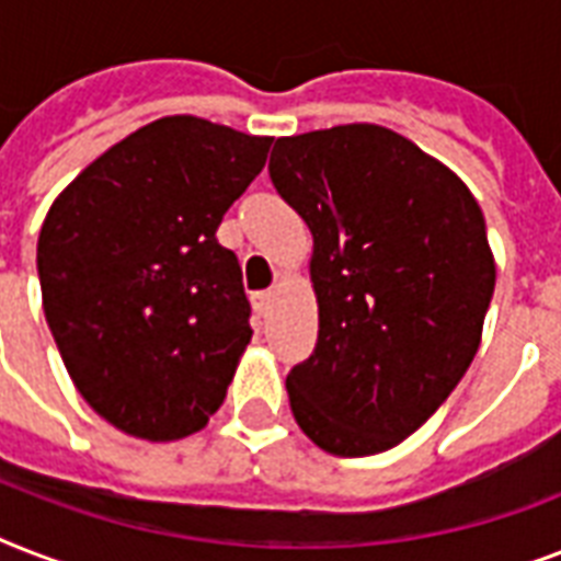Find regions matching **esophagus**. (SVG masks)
<instances>
[{"mask_svg": "<svg viewBox=\"0 0 561 561\" xmlns=\"http://www.w3.org/2000/svg\"><path fill=\"white\" fill-rule=\"evenodd\" d=\"M273 306V290H259V294H253V308L259 311V314H267Z\"/></svg>", "mask_w": 561, "mask_h": 561, "instance_id": "34e87169", "label": "esophagus"}]
</instances>
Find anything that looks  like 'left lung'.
I'll return each instance as SVG.
<instances>
[{"instance_id": "left-lung-1", "label": "left lung", "mask_w": 561, "mask_h": 561, "mask_svg": "<svg viewBox=\"0 0 561 561\" xmlns=\"http://www.w3.org/2000/svg\"><path fill=\"white\" fill-rule=\"evenodd\" d=\"M271 180L314 236L320 332L288 373L297 425L323 451L408 439L469 369L495 290L474 194L378 125L276 139Z\"/></svg>"}]
</instances>
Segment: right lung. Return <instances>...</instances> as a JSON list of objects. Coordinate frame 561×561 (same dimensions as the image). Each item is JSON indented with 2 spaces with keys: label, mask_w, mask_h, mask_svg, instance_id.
<instances>
[{
  "label": "right lung",
  "mask_w": 561,
  "mask_h": 561,
  "mask_svg": "<svg viewBox=\"0 0 561 561\" xmlns=\"http://www.w3.org/2000/svg\"><path fill=\"white\" fill-rule=\"evenodd\" d=\"M267 136L165 116L113 145L51 203L43 311L75 387L139 439L201 431L253 337L220 220L259 178Z\"/></svg>",
  "instance_id": "1"
}]
</instances>
